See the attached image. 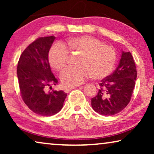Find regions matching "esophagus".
Masks as SVG:
<instances>
[{
    "instance_id": "1",
    "label": "esophagus",
    "mask_w": 154,
    "mask_h": 154,
    "mask_svg": "<svg viewBox=\"0 0 154 154\" xmlns=\"http://www.w3.org/2000/svg\"><path fill=\"white\" fill-rule=\"evenodd\" d=\"M77 86H73V87H69V88H66V89H65V92H69V91H70L71 90H72V89H74V88H76Z\"/></svg>"
}]
</instances>
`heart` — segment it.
<instances>
[{
    "instance_id": "obj_1",
    "label": "heart",
    "mask_w": 154,
    "mask_h": 154,
    "mask_svg": "<svg viewBox=\"0 0 154 154\" xmlns=\"http://www.w3.org/2000/svg\"><path fill=\"white\" fill-rule=\"evenodd\" d=\"M79 52V65L70 66L61 74V81L65 86L79 85L88 78L101 79L110 74L114 68L116 56L114 49L104 45L100 40L89 35H81L69 39L64 44L57 43L50 48L48 59L51 66L61 71L66 67L69 53Z\"/></svg>"
}]
</instances>
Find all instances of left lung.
<instances>
[{"instance_id": "8db88e82", "label": "left lung", "mask_w": 154, "mask_h": 154, "mask_svg": "<svg viewBox=\"0 0 154 154\" xmlns=\"http://www.w3.org/2000/svg\"><path fill=\"white\" fill-rule=\"evenodd\" d=\"M137 79V69L130 52L122 51L117 68L101 81V88L91 100L92 109L104 116L119 113L130 102Z\"/></svg>"}]
</instances>
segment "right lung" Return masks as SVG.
Listing matches in <instances>:
<instances>
[{
	"instance_id": "obj_1",
	"label": "right lung",
	"mask_w": 154,
	"mask_h": 154,
	"mask_svg": "<svg viewBox=\"0 0 154 154\" xmlns=\"http://www.w3.org/2000/svg\"><path fill=\"white\" fill-rule=\"evenodd\" d=\"M54 39V35L41 37L31 43L21 54L17 69L23 101L31 111L43 116L57 113L67 95L62 90L47 91L48 86L58 82L48 60Z\"/></svg>"
}]
</instances>
